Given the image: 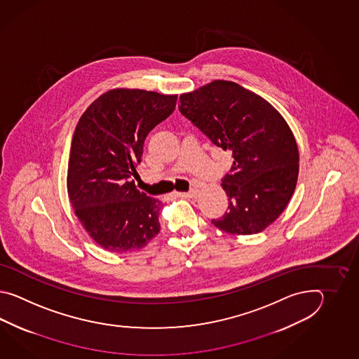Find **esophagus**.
<instances>
[{
    "mask_svg": "<svg viewBox=\"0 0 359 359\" xmlns=\"http://www.w3.org/2000/svg\"><path fill=\"white\" fill-rule=\"evenodd\" d=\"M177 196H181V198H196L198 195V189H192L189 192H176Z\"/></svg>",
    "mask_w": 359,
    "mask_h": 359,
    "instance_id": "1",
    "label": "esophagus"
}]
</instances>
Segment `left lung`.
<instances>
[{
	"mask_svg": "<svg viewBox=\"0 0 359 359\" xmlns=\"http://www.w3.org/2000/svg\"><path fill=\"white\" fill-rule=\"evenodd\" d=\"M180 101L181 114L233 158L232 173L222 181L229 210L214 226L231 235L267 229L298 181V145L289 124L267 100L231 81L204 84Z\"/></svg>",
	"mask_w": 359,
	"mask_h": 359,
	"instance_id": "left-lung-1",
	"label": "left lung"
}]
</instances>
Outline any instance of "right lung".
Masks as SVG:
<instances>
[{"mask_svg": "<svg viewBox=\"0 0 359 359\" xmlns=\"http://www.w3.org/2000/svg\"><path fill=\"white\" fill-rule=\"evenodd\" d=\"M177 95L114 88L86 109L69 155V200L76 218L107 252H136L161 231V201L132 177L149 132L173 113Z\"/></svg>", "mask_w": 359, "mask_h": 359, "instance_id": "1", "label": "right lung"}]
</instances>
